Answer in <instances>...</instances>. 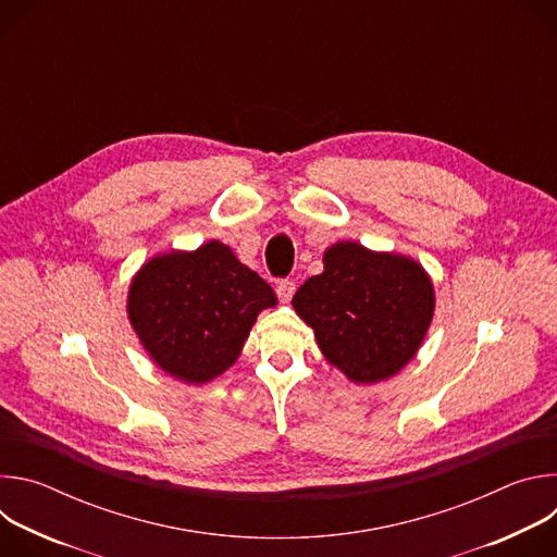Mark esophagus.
I'll use <instances>...</instances> for the list:
<instances>
[{
  "mask_svg": "<svg viewBox=\"0 0 557 557\" xmlns=\"http://www.w3.org/2000/svg\"><path fill=\"white\" fill-rule=\"evenodd\" d=\"M275 293H277L280 301H284V304L290 301V297H293V293H295V282H293V280H282V282H277Z\"/></svg>",
  "mask_w": 557,
  "mask_h": 557,
  "instance_id": "esophagus-1",
  "label": "esophagus"
}]
</instances>
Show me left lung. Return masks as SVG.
<instances>
[{"label": "left lung", "mask_w": 557, "mask_h": 557, "mask_svg": "<svg viewBox=\"0 0 557 557\" xmlns=\"http://www.w3.org/2000/svg\"><path fill=\"white\" fill-rule=\"evenodd\" d=\"M326 361L357 385L399 374L430 331L436 295L410 256L342 240L324 251V271L293 295Z\"/></svg>", "instance_id": "obj_1"}]
</instances>
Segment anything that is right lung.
Instances as JSON below:
<instances>
[{
  "label": "right lung",
  "mask_w": 557,
  "mask_h": 557,
  "mask_svg": "<svg viewBox=\"0 0 557 557\" xmlns=\"http://www.w3.org/2000/svg\"><path fill=\"white\" fill-rule=\"evenodd\" d=\"M273 306V288L220 240L156 253L127 290V320L140 346L165 374L187 385L224 374L240 357L258 314Z\"/></svg>",
  "instance_id": "1"
}]
</instances>
